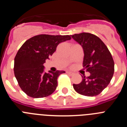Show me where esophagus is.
<instances>
[{"instance_id": "34e87169", "label": "esophagus", "mask_w": 127, "mask_h": 127, "mask_svg": "<svg viewBox=\"0 0 127 127\" xmlns=\"http://www.w3.org/2000/svg\"><path fill=\"white\" fill-rule=\"evenodd\" d=\"M66 73H67V74L70 75V76H72V75L74 74L73 72H69V71H67V72H66Z\"/></svg>"}]
</instances>
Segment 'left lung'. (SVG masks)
<instances>
[{
	"instance_id": "left-lung-1",
	"label": "left lung",
	"mask_w": 127,
	"mask_h": 127,
	"mask_svg": "<svg viewBox=\"0 0 127 127\" xmlns=\"http://www.w3.org/2000/svg\"><path fill=\"white\" fill-rule=\"evenodd\" d=\"M83 49V67L90 75L83 76L79 84H73L75 90L81 95L94 97L102 92L109 84L114 71L111 54L102 40L90 33L71 35Z\"/></svg>"
}]
</instances>
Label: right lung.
Wrapping results in <instances>:
<instances>
[{"instance_id": "1", "label": "right lung", "mask_w": 127, "mask_h": 127, "mask_svg": "<svg viewBox=\"0 0 127 127\" xmlns=\"http://www.w3.org/2000/svg\"><path fill=\"white\" fill-rule=\"evenodd\" d=\"M71 39L70 35H35L25 41L14 58V76L19 86L29 97L42 98L55 92L57 78L64 70L44 71V64L50 59L62 42Z\"/></svg>"}]
</instances>
